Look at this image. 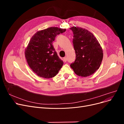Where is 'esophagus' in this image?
Returning a JSON list of instances; mask_svg holds the SVG:
<instances>
[{
	"label": "esophagus",
	"mask_w": 124,
	"mask_h": 124,
	"mask_svg": "<svg viewBox=\"0 0 124 124\" xmlns=\"http://www.w3.org/2000/svg\"><path fill=\"white\" fill-rule=\"evenodd\" d=\"M67 59L66 57H65L64 58H63V61H64V62H66L67 61Z\"/></svg>",
	"instance_id": "1"
}]
</instances>
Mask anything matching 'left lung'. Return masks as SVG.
<instances>
[{"label":"left lung","instance_id":"1","mask_svg":"<svg viewBox=\"0 0 124 124\" xmlns=\"http://www.w3.org/2000/svg\"><path fill=\"white\" fill-rule=\"evenodd\" d=\"M73 33V44L76 59L70 67L79 76L87 77L100 68L103 51L97 39L92 32L82 28H70Z\"/></svg>","mask_w":124,"mask_h":124}]
</instances>
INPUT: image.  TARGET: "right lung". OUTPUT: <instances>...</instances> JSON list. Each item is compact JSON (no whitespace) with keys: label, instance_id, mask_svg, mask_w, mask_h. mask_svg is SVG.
<instances>
[{"label":"right lung","instance_id":"right-lung-1","mask_svg":"<svg viewBox=\"0 0 124 124\" xmlns=\"http://www.w3.org/2000/svg\"><path fill=\"white\" fill-rule=\"evenodd\" d=\"M66 31L50 27L38 31L31 38L24 55L31 69L38 76L51 78L55 76L63 65L52 45L55 38Z\"/></svg>","mask_w":124,"mask_h":124}]
</instances>
